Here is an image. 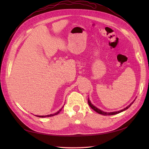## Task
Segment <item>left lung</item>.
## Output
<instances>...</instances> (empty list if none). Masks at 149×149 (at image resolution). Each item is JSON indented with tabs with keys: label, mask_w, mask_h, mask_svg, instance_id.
I'll return each mask as SVG.
<instances>
[{
	"label": "left lung",
	"mask_w": 149,
	"mask_h": 149,
	"mask_svg": "<svg viewBox=\"0 0 149 149\" xmlns=\"http://www.w3.org/2000/svg\"><path fill=\"white\" fill-rule=\"evenodd\" d=\"M134 101H135V100H134ZM134 101L131 104H130V105H129L127 107H126L125 108H124V109H122V110H120V111H119L112 112H104V111H101V110H100V109H99L98 108L96 107L95 106H93V105L91 103V102H90L89 99H88V104H89V106H90V107H91V109H93L94 111H95L96 112H97V113L100 114H102V115H104V116H111V115H115V114H119V113H120V112H123V111H125V110H126V109H127L132 104L133 102H134Z\"/></svg>",
	"instance_id": "1"
}]
</instances>
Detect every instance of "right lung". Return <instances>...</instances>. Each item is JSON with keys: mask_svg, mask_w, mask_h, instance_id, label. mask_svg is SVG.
I'll return each instance as SVG.
<instances>
[{"mask_svg": "<svg viewBox=\"0 0 149 149\" xmlns=\"http://www.w3.org/2000/svg\"><path fill=\"white\" fill-rule=\"evenodd\" d=\"M61 109H60V110L58 111L57 112H56V113L53 114H50V115H47V116H36L39 117V118H47V117H52V116H55V115H57V114H59V113H60V112L61 111Z\"/></svg>", "mask_w": 149, "mask_h": 149, "instance_id": "add662e5", "label": "right lung"}]
</instances>
